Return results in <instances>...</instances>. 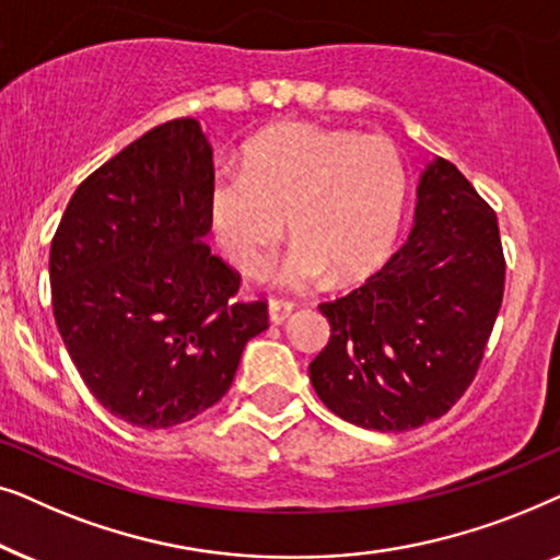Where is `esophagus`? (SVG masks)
Instances as JSON below:
<instances>
[{"mask_svg": "<svg viewBox=\"0 0 560 560\" xmlns=\"http://www.w3.org/2000/svg\"><path fill=\"white\" fill-rule=\"evenodd\" d=\"M290 313H293V303L285 298H270V320L272 324H282Z\"/></svg>", "mask_w": 560, "mask_h": 560, "instance_id": "1", "label": "esophagus"}]
</instances>
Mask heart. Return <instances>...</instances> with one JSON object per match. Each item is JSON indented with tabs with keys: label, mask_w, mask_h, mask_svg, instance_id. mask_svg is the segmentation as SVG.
Listing matches in <instances>:
<instances>
[{
	"label": "heart",
	"mask_w": 560,
	"mask_h": 560,
	"mask_svg": "<svg viewBox=\"0 0 560 560\" xmlns=\"http://www.w3.org/2000/svg\"><path fill=\"white\" fill-rule=\"evenodd\" d=\"M408 171L385 135L318 125H280L255 137L242 173L209 188V219L236 270L259 275L285 240L295 249L285 280L311 285L364 280L385 262L400 232Z\"/></svg>",
	"instance_id": "b5f03b06"
}]
</instances>
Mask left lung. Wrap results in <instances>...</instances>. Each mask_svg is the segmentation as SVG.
<instances>
[{
  "instance_id": "obj_1",
  "label": "left lung",
  "mask_w": 560,
  "mask_h": 560,
  "mask_svg": "<svg viewBox=\"0 0 560 560\" xmlns=\"http://www.w3.org/2000/svg\"><path fill=\"white\" fill-rule=\"evenodd\" d=\"M504 295L497 213L439 158L408 242L351 293L324 301L328 343L308 372L336 416L382 433L441 418L477 377Z\"/></svg>"
}]
</instances>
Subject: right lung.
<instances>
[{
    "instance_id": "obj_1",
    "label": "right lung",
    "mask_w": 560,
    "mask_h": 560,
    "mask_svg": "<svg viewBox=\"0 0 560 560\" xmlns=\"http://www.w3.org/2000/svg\"><path fill=\"white\" fill-rule=\"evenodd\" d=\"M211 144L196 119L152 127L75 188L50 242L60 339L91 395L137 428L194 420L232 387L267 301L203 242Z\"/></svg>"
}]
</instances>
